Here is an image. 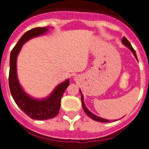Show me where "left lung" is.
Segmentation results:
<instances>
[{"mask_svg": "<svg viewBox=\"0 0 149 149\" xmlns=\"http://www.w3.org/2000/svg\"><path fill=\"white\" fill-rule=\"evenodd\" d=\"M122 43H123V45H125L127 47H128L129 49L132 51V54H133V55L135 56V57H136V60H137V56H136V51H135V50L132 48V45H131V44L129 42L128 40L125 38V37H123V39H122ZM79 92H80V94H81V101H82V107H83V110H84V111L86 112V114L88 115L89 117H91V118H92L93 120L98 121V122H102V123H108V122H110L109 120H107V119H104V118H102V117H98V116H97V115L94 114L93 113H92V112H91V111H90L87 108V107H86V104H85L84 98H83V95H82V92H81V90H79Z\"/></svg>", "mask_w": 149, "mask_h": 149, "instance_id": "1", "label": "left lung"}]
</instances>
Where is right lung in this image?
<instances>
[{
  "instance_id": "obj_1",
  "label": "right lung",
  "mask_w": 149,
  "mask_h": 149,
  "mask_svg": "<svg viewBox=\"0 0 149 149\" xmlns=\"http://www.w3.org/2000/svg\"><path fill=\"white\" fill-rule=\"evenodd\" d=\"M49 27L32 29L22 35L13 47L10 57L9 86L12 97L18 107L33 120H44L56 117L60 111L61 100L64 91L70 85L67 79L56 86L49 95L44 98H35L25 92L17 77V61L22 45L33 38L45 35Z\"/></svg>"
}]
</instances>
